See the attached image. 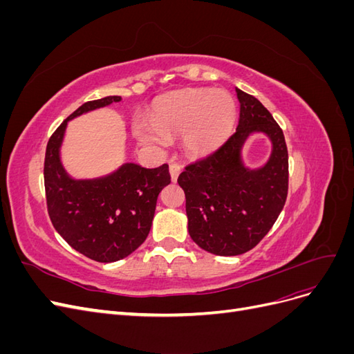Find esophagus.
<instances>
[{
    "instance_id": "esophagus-1",
    "label": "esophagus",
    "mask_w": 354,
    "mask_h": 354,
    "mask_svg": "<svg viewBox=\"0 0 354 354\" xmlns=\"http://www.w3.org/2000/svg\"><path fill=\"white\" fill-rule=\"evenodd\" d=\"M180 171H181L180 164H177V162H174V160H173V162L169 164V174H171V178H173V181L177 180Z\"/></svg>"
}]
</instances>
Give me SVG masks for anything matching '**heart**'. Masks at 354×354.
<instances>
[{
  "instance_id": "heart-1",
  "label": "heart",
  "mask_w": 354,
  "mask_h": 354,
  "mask_svg": "<svg viewBox=\"0 0 354 354\" xmlns=\"http://www.w3.org/2000/svg\"><path fill=\"white\" fill-rule=\"evenodd\" d=\"M236 121V102L223 90L189 88L156 102L152 120L136 116L134 134L143 142L162 146L171 136L183 134L186 152L195 156L216 151L230 136Z\"/></svg>"
}]
</instances>
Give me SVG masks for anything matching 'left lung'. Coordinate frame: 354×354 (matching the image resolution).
Segmentation results:
<instances>
[{
	"instance_id": "1",
	"label": "left lung",
	"mask_w": 354,
	"mask_h": 354,
	"mask_svg": "<svg viewBox=\"0 0 354 354\" xmlns=\"http://www.w3.org/2000/svg\"><path fill=\"white\" fill-rule=\"evenodd\" d=\"M239 124L216 152L185 168L178 185L186 195L187 229L202 250L239 255L252 250L279 217L288 196V149L282 128L254 95L236 88ZM252 132H264L272 153L260 169L241 162V147Z\"/></svg>"
}]
</instances>
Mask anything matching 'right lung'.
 <instances>
[{"label": "right lung", "instance_id": "right-lung-1", "mask_svg": "<svg viewBox=\"0 0 354 354\" xmlns=\"http://www.w3.org/2000/svg\"><path fill=\"white\" fill-rule=\"evenodd\" d=\"M113 102H121L120 95L87 102L71 113L50 137L44 160L47 209L53 226L73 250L99 263L122 260L146 241L159 192L171 183L167 164L143 168L128 162L99 178L69 177L60 162L68 122Z\"/></svg>", "mask_w": 354, "mask_h": 354}]
</instances>
